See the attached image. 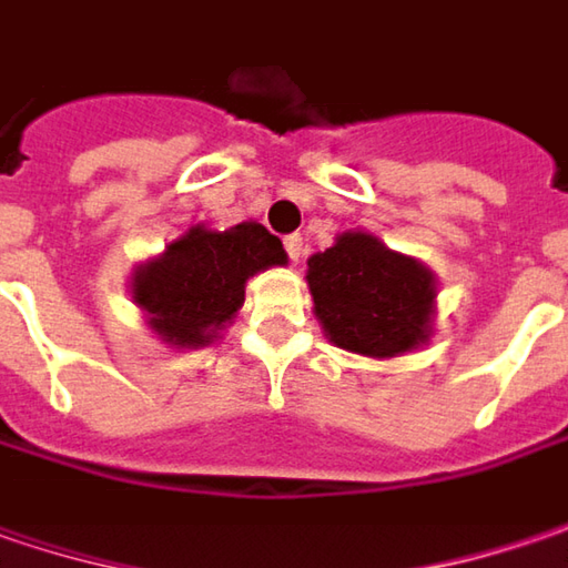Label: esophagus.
<instances>
[{"label":"esophagus","mask_w":568,"mask_h":568,"mask_svg":"<svg viewBox=\"0 0 568 568\" xmlns=\"http://www.w3.org/2000/svg\"><path fill=\"white\" fill-rule=\"evenodd\" d=\"M285 254H288V260L292 263H298L302 260V254H305V241H302V235H285Z\"/></svg>","instance_id":"obj_1"}]
</instances>
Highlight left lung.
I'll use <instances>...</instances> for the list:
<instances>
[{"instance_id":"left-lung-1","label":"left lung","mask_w":568,"mask_h":568,"mask_svg":"<svg viewBox=\"0 0 568 568\" xmlns=\"http://www.w3.org/2000/svg\"><path fill=\"white\" fill-rule=\"evenodd\" d=\"M314 314L339 349L387 358L429 336L432 273L387 251L378 237L346 232L308 260Z\"/></svg>"}]
</instances>
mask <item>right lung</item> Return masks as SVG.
I'll return each instance as SVG.
<instances>
[{
  "mask_svg": "<svg viewBox=\"0 0 568 568\" xmlns=\"http://www.w3.org/2000/svg\"><path fill=\"white\" fill-rule=\"evenodd\" d=\"M285 263L283 241L257 222L229 232L190 229L164 257L139 266L133 298L152 331L174 346H206L244 302V283Z\"/></svg>",
  "mask_w": 568,
  "mask_h": 568,
  "instance_id": "1",
  "label": "right lung"
}]
</instances>
